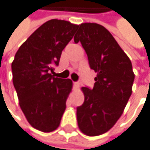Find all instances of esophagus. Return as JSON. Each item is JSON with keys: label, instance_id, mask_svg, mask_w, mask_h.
<instances>
[{"label": "esophagus", "instance_id": "34e87169", "mask_svg": "<svg viewBox=\"0 0 150 150\" xmlns=\"http://www.w3.org/2000/svg\"><path fill=\"white\" fill-rule=\"evenodd\" d=\"M74 86H76V87H78V86L80 85V83H79V82H74Z\"/></svg>", "mask_w": 150, "mask_h": 150}]
</instances>
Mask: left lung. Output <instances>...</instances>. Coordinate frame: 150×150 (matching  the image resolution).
Returning a JSON list of instances; mask_svg holds the SVG:
<instances>
[{
	"label": "left lung",
	"instance_id": "left-lung-1",
	"mask_svg": "<svg viewBox=\"0 0 150 150\" xmlns=\"http://www.w3.org/2000/svg\"><path fill=\"white\" fill-rule=\"evenodd\" d=\"M74 38L97 73L93 88L83 87L84 102L76 108L80 130L87 136L107 132L122 116L132 93L134 73L128 56L106 28L97 23H83Z\"/></svg>",
	"mask_w": 150,
	"mask_h": 150
}]
</instances>
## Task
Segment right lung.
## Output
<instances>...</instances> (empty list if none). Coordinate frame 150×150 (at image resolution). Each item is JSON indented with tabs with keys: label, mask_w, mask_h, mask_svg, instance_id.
Masks as SVG:
<instances>
[{
	"label": "right lung",
	"mask_w": 150,
	"mask_h": 150,
	"mask_svg": "<svg viewBox=\"0 0 150 150\" xmlns=\"http://www.w3.org/2000/svg\"><path fill=\"white\" fill-rule=\"evenodd\" d=\"M77 27L61 20L45 22L20 47L11 64L21 110L30 124L43 132L55 130L66 110L73 83L52 74Z\"/></svg>",
	"instance_id": "add662e5"
}]
</instances>
